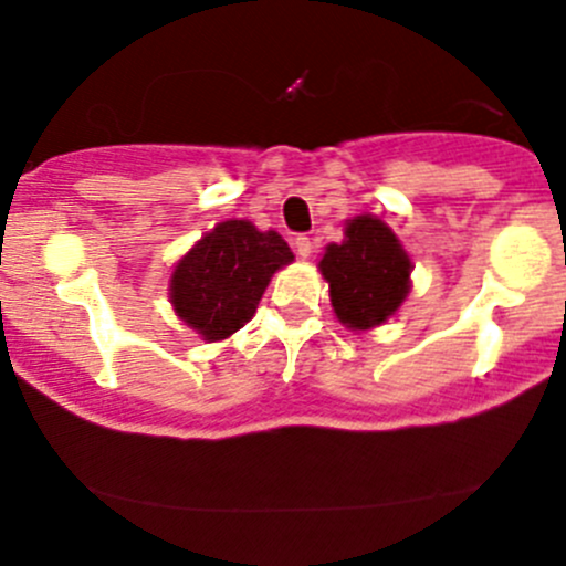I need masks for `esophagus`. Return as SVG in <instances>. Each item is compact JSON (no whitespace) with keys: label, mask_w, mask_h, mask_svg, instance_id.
I'll return each instance as SVG.
<instances>
[{"label":"esophagus","mask_w":566,"mask_h":566,"mask_svg":"<svg viewBox=\"0 0 566 566\" xmlns=\"http://www.w3.org/2000/svg\"><path fill=\"white\" fill-rule=\"evenodd\" d=\"M293 249H295V254L304 256V260H306V256L312 254V249H315V247H312V238L298 235V238H295V241H293Z\"/></svg>","instance_id":"esophagus-1"}]
</instances>
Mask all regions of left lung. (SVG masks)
<instances>
[{
    "label": "left lung",
    "mask_w": 566,
    "mask_h": 566,
    "mask_svg": "<svg viewBox=\"0 0 566 566\" xmlns=\"http://www.w3.org/2000/svg\"><path fill=\"white\" fill-rule=\"evenodd\" d=\"M410 256L391 227L375 216H353L345 241L328 243L319 273L342 325L367 331L394 317L410 293Z\"/></svg>",
    "instance_id": "1"
}]
</instances>
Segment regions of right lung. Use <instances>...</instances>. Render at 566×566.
I'll return each instance as SVG.
<instances>
[{
	"label": "right lung",
	"mask_w": 566,
	"mask_h": 566,
	"mask_svg": "<svg viewBox=\"0 0 566 566\" xmlns=\"http://www.w3.org/2000/svg\"><path fill=\"white\" fill-rule=\"evenodd\" d=\"M290 262L293 251L279 232H260L247 219L221 221L177 260L169 301L205 342L227 339L254 317L271 276Z\"/></svg>",
	"instance_id": "1"
}]
</instances>
